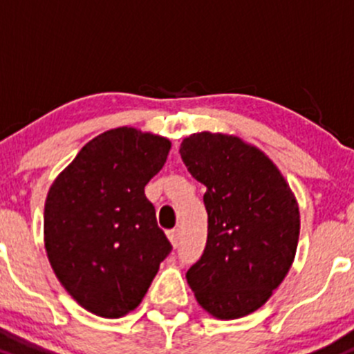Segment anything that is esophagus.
<instances>
[{
	"mask_svg": "<svg viewBox=\"0 0 354 354\" xmlns=\"http://www.w3.org/2000/svg\"><path fill=\"white\" fill-rule=\"evenodd\" d=\"M167 239H169V242L173 243L174 247H178V243H180V230L178 228H173L167 232Z\"/></svg>",
	"mask_w": 354,
	"mask_h": 354,
	"instance_id": "1",
	"label": "esophagus"
}]
</instances>
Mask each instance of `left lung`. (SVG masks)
Masks as SVG:
<instances>
[{"instance_id": "obj_1", "label": "left lung", "mask_w": 354, "mask_h": 354, "mask_svg": "<svg viewBox=\"0 0 354 354\" xmlns=\"http://www.w3.org/2000/svg\"><path fill=\"white\" fill-rule=\"evenodd\" d=\"M180 153L205 185L207 211V242L188 286L212 317H245L289 273L301 226L296 197L268 156L233 135L195 133Z\"/></svg>"}]
</instances>
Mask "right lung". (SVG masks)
<instances>
[{
    "instance_id": "1",
    "label": "right lung",
    "mask_w": 354,
    "mask_h": 354,
    "mask_svg": "<svg viewBox=\"0 0 354 354\" xmlns=\"http://www.w3.org/2000/svg\"><path fill=\"white\" fill-rule=\"evenodd\" d=\"M171 142L115 128L86 143L44 204V247L55 275L84 310L119 318L142 303L171 252L145 185Z\"/></svg>"
}]
</instances>
